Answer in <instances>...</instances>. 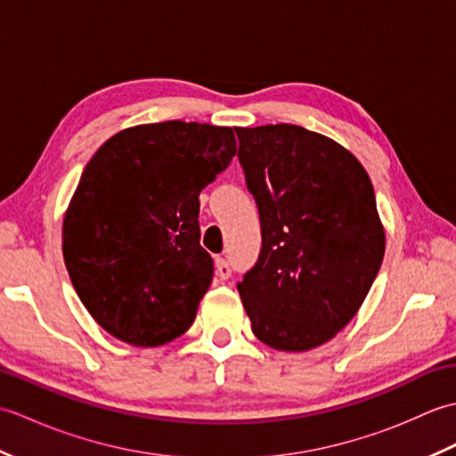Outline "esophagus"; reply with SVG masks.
Wrapping results in <instances>:
<instances>
[{"mask_svg": "<svg viewBox=\"0 0 456 456\" xmlns=\"http://www.w3.org/2000/svg\"><path fill=\"white\" fill-rule=\"evenodd\" d=\"M216 268H217V278L219 280H227L231 276V265L227 263L225 258H217Z\"/></svg>", "mask_w": 456, "mask_h": 456, "instance_id": "obj_1", "label": "esophagus"}]
</instances>
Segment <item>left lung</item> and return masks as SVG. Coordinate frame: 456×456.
Returning a JSON list of instances; mask_svg holds the SVG:
<instances>
[{
	"label": "left lung",
	"instance_id": "8db88e82",
	"mask_svg": "<svg viewBox=\"0 0 456 456\" xmlns=\"http://www.w3.org/2000/svg\"><path fill=\"white\" fill-rule=\"evenodd\" d=\"M263 248L237 284L253 333L309 351L351 322L380 270L386 237L372 182L341 144L297 125L235 129Z\"/></svg>",
	"mask_w": 456,
	"mask_h": 456
}]
</instances>
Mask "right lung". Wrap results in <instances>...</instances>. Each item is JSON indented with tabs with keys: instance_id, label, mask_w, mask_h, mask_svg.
<instances>
[{
	"instance_id": "add662e5",
	"label": "right lung",
	"mask_w": 456,
	"mask_h": 456,
	"mask_svg": "<svg viewBox=\"0 0 456 456\" xmlns=\"http://www.w3.org/2000/svg\"><path fill=\"white\" fill-rule=\"evenodd\" d=\"M237 152L233 129L164 121L125 129L86 164L62 225L76 294L134 346L183 335L213 280L200 191Z\"/></svg>"
}]
</instances>
